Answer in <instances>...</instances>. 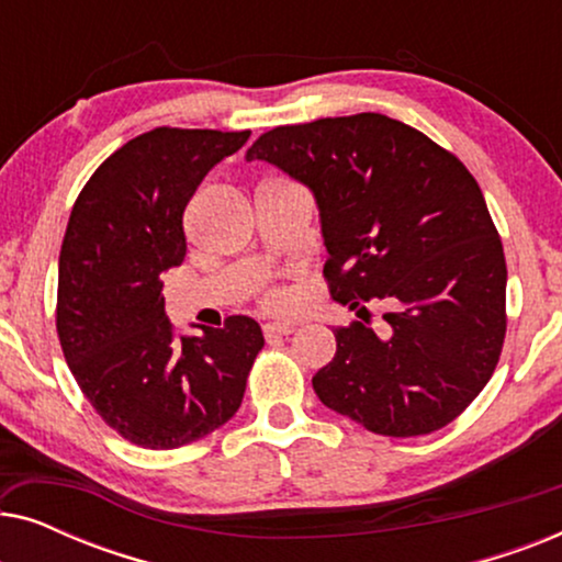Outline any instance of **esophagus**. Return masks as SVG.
<instances>
[{"label":"esophagus","instance_id":"1","mask_svg":"<svg viewBox=\"0 0 562 562\" xmlns=\"http://www.w3.org/2000/svg\"><path fill=\"white\" fill-rule=\"evenodd\" d=\"M296 329V325H291V322H268L263 325V335L266 340H273V337H286Z\"/></svg>","mask_w":562,"mask_h":562}]
</instances>
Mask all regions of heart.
Listing matches in <instances>:
<instances>
[{"mask_svg":"<svg viewBox=\"0 0 562 562\" xmlns=\"http://www.w3.org/2000/svg\"><path fill=\"white\" fill-rule=\"evenodd\" d=\"M294 304V296L286 289H268L263 294V306L271 312H286Z\"/></svg>","mask_w":562,"mask_h":562,"instance_id":"obj_1","label":"heart"}]
</instances>
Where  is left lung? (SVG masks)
Listing matches in <instances>:
<instances>
[{
  "label": "left lung",
  "instance_id": "1",
  "mask_svg": "<svg viewBox=\"0 0 562 562\" xmlns=\"http://www.w3.org/2000/svg\"><path fill=\"white\" fill-rule=\"evenodd\" d=\"M312 189L329 296L363 319L383 302L389 335L335 329L312 379L319 402L386 437L442 429L481 394L506 335L502 237L471 171L425 133L360 112L273 127L250 145Z\"/></svg>",
  "mask_w": 562,
  "mask_h": 562
}]
</instances>
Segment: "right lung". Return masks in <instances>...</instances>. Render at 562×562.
Listing matches in <instances>:
<instances>
[{"label": "right lung", "instance_id": "right-lung-1", "mask_svg": "<svg viewBox=\"0 0 562 562\" xmlns=\"http://www.w3.org/2000/svg\"><path fill=\"white\" fill-rule=\"evenodd\" d=\"M248 137L150 130L91 173L71 210L58 258L60 348L99 417L140 448H181L233 419L263 348L243 314L202 337L176 335L160 294V273L187 256L183 210Z\"/></svg>", "mask_w": 562, "mask_h": 562}]
</instances>
